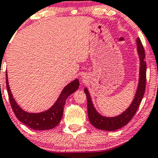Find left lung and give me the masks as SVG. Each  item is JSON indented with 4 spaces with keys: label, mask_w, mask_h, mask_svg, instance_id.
<instances>
[{
    "label": "left lung",
    "mask_w": 158,
    "mask_h": 158,
    "mask_svg": "<svg viewBox=\"0 0 158 158\" xmlns=\"http://www.w3.org/2000/svg\"><path fill=\"white\" fill-rule=\"evenodd\" d=\"M138 53L140 59V72H139V82L138 89L136 91L135 98L132 104L128 107L127 110L124 111L120 115L115 117H106L100 115L96 111L93 106L90 95L88 89H85L84 92L87 98L88 103V115L89 119L92 126L101 130L115 131L126 126L135 114L142 100L145 91L146 85V61L145 60V54L144 47L142 44L140 39H137Z\"/></svg>",
    "instance_id": "obj_1"
}]
</instances>
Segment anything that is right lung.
<instances>
[{
    "label": "right lung",
    "instance_id": "1",
    "mask_svg": "<svg viewBox=\"0 0 158 158\" xmlns=\"http://www.w3.org/2000/svg\"><path fill=\"white\" fill-rule=\"evenodd\" d=\"M6 85L9 96L10 103L15 115L20 122L35 130H48L57 127L60 122L64 113V107L65 105L66 100L71 94L78 89L79 86V80L77 79L71 82L65 86L59 96L55 104L49 110L39 114H31L26 112L19 107L16 104L11 94L9 83L7 80V75L6 72Z\"/></svg>",
    "mask_w": 158,
    "mask_h": 158
}]
</instances>
